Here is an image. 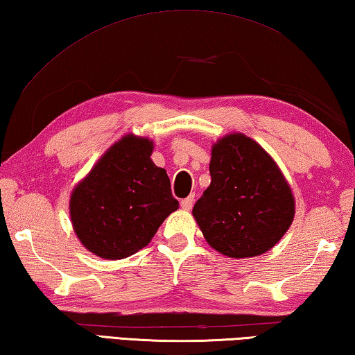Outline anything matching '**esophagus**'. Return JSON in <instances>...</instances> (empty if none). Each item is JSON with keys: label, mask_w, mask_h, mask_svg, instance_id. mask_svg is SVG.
I'll return each mask as SVG.
<instances>
[{"label": "esophagus", "mask_w": 355, "mask_h": 355, "mask_svg": "<svg viewBox=\"0 0 355 355\" xmlns=\"http://www.w3.org/2000/svg\"><path fill=\"white\" fill-rule=\"evenodd\" d=\"M182 208L183 209H186V211H189L191 208H192V205H194V196H189V197H186V198H183L182 200Z\"/></svg>", "instance_id": "34e87169"}]
</instances>
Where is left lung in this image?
<instances>
[{"label":"left lung","instance_id":"1","mask_svg":"<svg viewBox=\"0 0 355 355\" xmlns=\"http://www.w3.org/2000/svg\"><path fill=\"white\" fill-rule=\"evenodd\" d=\"M211 184L192 209L212 248L230 257L268 251L287 233L295 200L272 157L241 133L212 147Z\"/></svg>","mask_w":355,"mask_h":355}]
</instances>
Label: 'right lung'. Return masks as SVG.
Here are the masks:
<instances>
[{
  "mask_svg": "<svg viewBox=\"0 0 355 355\" xmlns=\"http://www.w3.org/2000/svg\"><path fill=\"white\" fill-rule=\"evenodd\" d=\"M153 144L127 135L76 186L69 214L83 247L104 259H124L147 243L178 209L171 180L150 159Z\"/></svg>",
  "mask_w": 355,
  "mask_h": 355,
  "instance_id": "add662e5",
  "label": "right lung"
}]
</instances>
